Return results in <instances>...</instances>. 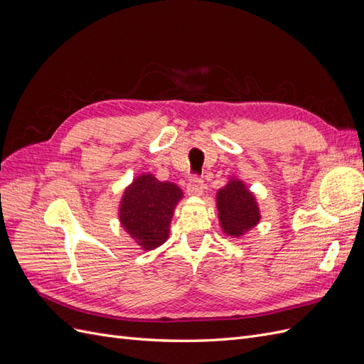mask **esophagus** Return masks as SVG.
I'll use <instances>...</instances> for the list:
<instances>
[{
	"label": "esophagus",
	"instance_id": "34e87169",
	"mask_svg": "<svg viewBox=\"0 0 364 364\" xmlns=\"http://www.w3.org/2000/svg\"><path fill=\"white\" fill-rule=\"evenodd\" d=\"M203 188H205V185H203V179L200 178V176H197V174L191 176L188 181V186H186L188 193L194 194V196H200L203 193Z\"/></svg>",
	"mask_w": 364,
	"mask_h": 364
}]
</instances>
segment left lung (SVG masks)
Listing matches in <instances>:
<instances>
[{
	"label": "left lung",
	"instance_id": "left-lung-1",
	"mask_svg": "<svg viewBox=\"0 0 364 364\" xmlns=\"http://www.w3.org/2000/svg\"><path fill=\"white\" fill-rule=\"evenodd\" d=\"M217 206L220 222L229 235H241L259 220L255 199L240 181H230L218 191Z\"/></svg>",
	"mask_w": 364,
	"mask_h": 364
}]
</instances>
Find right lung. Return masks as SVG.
I'll list each match as a JSON object with an SVG mask.
<instances>
[{
	"mask_svg": "<svg viewBox=\"0 0 364 364\" xmlns=\"http://www.w3.org/2000/svg\"><path fill=\"white\" fill-rule=\"evenodd\" d=\"M182 197L178 185L139 176L124 193L119 218L124 229L144 249L162 245L168 237L174 206Z\"/></svg>",
	"mask_w": 364,
	"mask_h": 364,
	"instance_id": "1",
	"label": "right lung"
}]
</instances>
